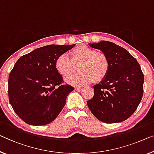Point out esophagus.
Instances as JSON below:
<instances>
[{
    "label": "esophagus",
    "instance_id": "esophagus-1",
    "mask_svg": "<svg viewBox=\"0 0 154 154\" xmlns=\"http://www.w3.org/2000/svg\"><path fill=\"white\" fill-rule=\"evenodd\" d=\"M75 91H77V92H80L82 90V88H81V87H75Z\"/></svg>",
    "mask_w": 154,
    "mask_h": 154
}]
</instances>
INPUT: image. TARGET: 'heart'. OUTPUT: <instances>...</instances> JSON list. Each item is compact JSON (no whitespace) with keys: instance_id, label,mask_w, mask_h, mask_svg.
<instances>
[{"instance_id":"1","label":"heart","mask_w":154,"mask_h":154,"mask_svg":"<svg viewBox=\"0 0 154 154\" xmlns=\"http://www.w3.org/2000/svg\"><path fill=\"white\" fill-rule=\"evenodd\" d=\"M67 54H62L55 61V68L63 77L70 75L76 70L77 74L65 77L64 81L75 86H82L94 80L100 82L109 72L110 63L106 54L98 52L95 49L86 45H81Z\"/></svg>"}]
</instances>
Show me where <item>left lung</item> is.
Masks as SVG:
<instances>
[{
	"mask_svg": "<svg viewBox=\"0 0 154 154\" xmlns=\"http://www.w3.org/2000/svg\"><path fill=\"white\" fill-rule=\"evenodd\" d=\"M106 54L110 63L107 75L94 85V96L87 105L98 120L121 122L136 111L143 95L144 75L140 64L125 48L107 41L89 43Z\"/></svg>",
	"mask_w": 154,
	"mask_h": 154,
	"instance_id": "obj_1",
	"label": "left lung"
}]
</instances>
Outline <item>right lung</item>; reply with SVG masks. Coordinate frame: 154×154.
Returning a JSON list of instances; mask_svg holds the SVG:
<instances>
[{"label":"right lung","mask_w":154,"mask_h":154,"mask_svg":"<svg viewBox=\"0 0 154 154\" xmlns=\"http://www.w3.org/2000/svg\"><path fill=\"white\" fill-rule=\"evenodd\" d=\"M75 44L48 45L20 57L11 70L8 80L10 104L25 122L41 126L58 116L74 88L61 84L62 76L55 68L61 54Z\"/></svg>","instance_id":"1"}]
</instances>
